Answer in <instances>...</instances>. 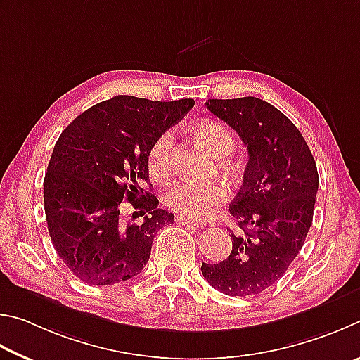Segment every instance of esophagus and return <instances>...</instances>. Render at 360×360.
<instances>
[{
    "instance_id": "obj_1",
    "label": "esophagus",
    "mask_w": 360,
    "mask_h": 360,
    "mask_svg": "<svg viewBox=\"0 0 360 360\" xmlns=\"http://www.w3.org/2000/svg\"><path fill=\"white\" fill-rule=\"evenodd\" d=\"M175 223L186 224V226H193V228H202V224H200V223H196V221H193V219H188V218L180 217V215L175 217Z\"/></svg>"
}]
</instances>
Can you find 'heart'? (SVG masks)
<instances>
[{
	"mask_svg": "<svg viewBox=\"0 0 360 360\" xmlns=\"http://www.w3.org/2000/svg\"><path fill=\"white\" fill-rule=\"evenodd\" d=\"M199 143L217 158H224L232 150V137L223 124L202 122L193 128ZM174 134L161 132L147 151V166L155 179H162L170 172ZM228 199V191L221 185H199L193 181H175L162 193V200L169 210L180 217L202 221L213 217Z\"/></svg>",
	"mask_w": 360,
	"mask_h": 360,
	"instance_id": "1",
	"label": "heart"
}]
</instances>
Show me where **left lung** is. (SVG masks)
<instances>
[{"label": "left lung", "instance_id": "1", "mask_svg": "<svg viewBox=\"0 0 360 360\" xmlns=\"http://www.w3.org/2000/svg\"><path fill=\"white\" fill-rule=\"evenodd\" d=\"M248 150L240 191L229 205L240 232L219 264L202 262V275L226 295H255L281 278L313 221L319 176L304 136L276 107L259 98L209 99Z\"/></svg>", "mask_w": 360, "mask_h": 360}]
</instances>
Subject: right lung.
<instances>
[{
	"mask_svg": "<svg viewBox=\"0 0 360 360\" xmlns=\"http://www.w3.org/2000/svg\"><path fill=\"white\" fill-rule=\"evenodd\" d=\"M193 105L194 99L161 103L120 94L94 104L61 132L44 179V209L56 253L86 285L136 276L148 262L156 232L174 221L142 188L148 184L147 151ZM123 200L144 217L142 225L119 218Z\"/></svg>",
	"mask_w": 360,
	"mask_h": 360,
	"instance_id": "right-lung-1",
	"label": "right lung"
}]
</instances>
